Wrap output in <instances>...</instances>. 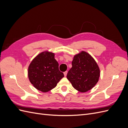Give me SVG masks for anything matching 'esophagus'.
I'll return each instance as SVG.
<instances>
[{"mask_svg":"<svg viewBox=\"0 0 128 128\" xmlns=\"http://www.w3.org/2000/svg\"><path fill=\"white\" fill-rule=\"evenodd\" d=\"M67 72H67V71H66V72H64V76L65 77L67 76Z\"/></svg>","mask_w":128,"mask_h":128,"instance_id":"obj_1","label":"esophagus"}]
</instances>
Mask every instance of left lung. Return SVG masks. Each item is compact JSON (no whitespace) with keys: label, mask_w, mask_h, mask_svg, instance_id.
I'll list each match as a JSON object with an SVG mask.
<instances>
[{"label":"left lung","mask_w":128,"mask_h":128,"mask_svg":"<svg viewBox=\"0 0 128 128\" xmlns=\"http://www.w3.org/2000/svg\"><path fill=\"white\" fill-rule=\"evenodd\" d=\"M67 78L74 88L80 92L90 90L98 82L100 75L97 63L90 54L82 51L74 56Z\"/></svg>","instance_id":"left-lung-1"}]
</instances>
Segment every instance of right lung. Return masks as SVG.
I'll list each match as a JSON object with an SVG mask.
<instances>
[{"instance_id": "right-lung-1", "label": "right lung", "mask_w": 128, "mask_h": 128, "mask_svg": "<svg viewBox=\"0 0 128 128\" xmlns=\"http://www.w3.org/2000/svg\"><path fill=\"white\" fill-rule=\"evenodd\" d=\"M55 53L45 51L38 54L31 62L28 70L30 83L38 90L47 92L54 88L62 78Z\"/></svg>"}]
</instances>
